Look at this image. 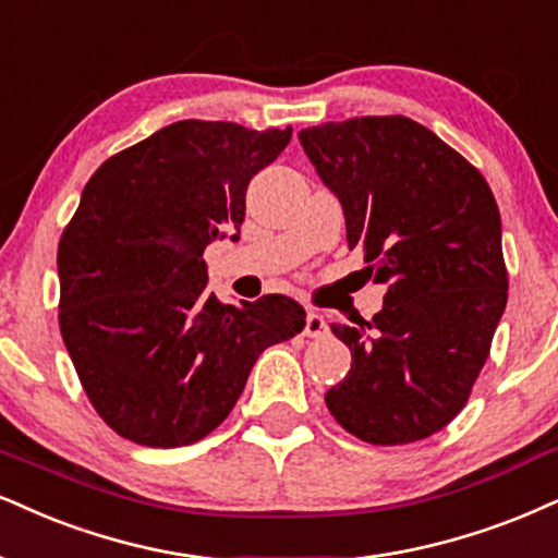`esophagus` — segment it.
Here are the masks:
<instances>
[{
    "instance_id": "1",
    "label": "esophagus",
    "mask_w": 558,
    "mask_h": 558,
    "mask_svg": "<svg viewBox=\"0 0 558 558\" xmlns=\"http://www.w3.org/2000/svg\"><path fill=\"white\" fill-rule=\"evenodd\" d=\"M328 333V323L323 320V315L318 313H307L305 318V336H311V339H320V336Z\"/></svg>"
}]
</instances>
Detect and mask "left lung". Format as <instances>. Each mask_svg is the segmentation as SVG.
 <instances>
[{
	"mask_svg": "<svg viewBox=\"0 0 558 558\" xmlns=\"http://www.w3.org/2000/svg\"><path fill=\"white\" fill-rule=\"evenodd\" d=\"M320 181L339 196L383 311L331 323L352 369L328 411L369 445H409L469 401L507 305L499 206L463 155L405 116H362L300 132Z\"/></svg>",
	"mask_w": 558,
	"mask_h": 558,
	"instance_id": "8db88e82",
	"label": "left lung"
}]
</instances>
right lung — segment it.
<instances>
[{
  "label": "right lung",
  "instance_id": "add662e5",
  "mask_svg": "<svg viewBox=\"0 0 558 558\" xmlns=\"http://www.w3.org/2000/svg\"><path fill=\"white\" fill-rule=\"evenodd\" d=\"M287 129L175 121L95 170L59 240V328L102 422L147 447L198 442L225 422L264 349L305 328L284 294L222 305L204 247L245 219L251 178Z\"/></svg>",
  "mask_w": 558,
  "mask_h": 558
}]
</instances>
